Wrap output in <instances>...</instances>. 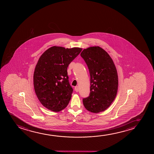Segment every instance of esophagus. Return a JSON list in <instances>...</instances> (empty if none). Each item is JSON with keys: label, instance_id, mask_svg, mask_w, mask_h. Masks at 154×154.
Masks as SVG:
<instances>
[{"label": "esophagus", "instance_id": "esophagus-1", "mask_svg": "<svg viewBox=\"0 0 154 154\" xmlns=\"http://www.w3.org/2000/svg\"><path fill=\"white\" fill-rule=\"evenodd\" d=\"M75 90L76 91V92H78L79 91V87L78 86H76L75 87Z\"/></svg>", "mask_w": 154, "mask_h": 154}]
</instances>
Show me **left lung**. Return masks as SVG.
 <instances>
[{
	"label": "left lung",
	"instance_id": "left-lung-1",
	"mask_svg": "<svg viewBox=\"0 0 154 154\" xmlns=\"http://www.w3.org/2000/svg\"><path fill=\"white\" fill-rule=\"evenodd\" d=\"M88 68L91 76L90 94L82 99L89 112H103L112 104L118 90V79L112 58L99 46L84 49L80 54Z\"/></svg>",
	"mask_w": 154,
	"mask_h": 154
}]
</instances>
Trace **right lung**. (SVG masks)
<instances>
[{"label":"right lung","instance_id":"add662e5","mask_svg":"<svg viewBox=\"0 0 154 154\" xmlns=\"http://www.w3.org/2000/svg\"><path fill=\"white\" fill-rule=\"evenodd\" d=\"M82 48L53 46L42 54L34 74V86L37 97L48 109L58 112L65 108L72 97L67 68Z\"/></svg>","mask_w":154,"mask_h":154}]
</instances>
